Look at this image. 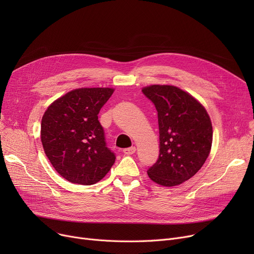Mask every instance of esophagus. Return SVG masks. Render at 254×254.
<instances>
[{
  "label": "esophagus",
  "mask_w": 254,
  "mask_h": 254,
  "mask_svg": "<svg viewBox=\"0 0 254 254\" xmlns=\"http://www.w3.org/2000/svg\"><path fill=\"white\" fill-rule=\"evenodd\" d=\"M135 152H136V147H135V146H131V147H128V148L124 149V153L127 154V155L134 154Z\"/></svg>",
  "instance_id": "34e87169"
}]
</instances>
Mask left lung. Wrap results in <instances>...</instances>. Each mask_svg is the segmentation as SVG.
Segmentation results:
<instances>
[{
  "instance_id": "8db88e82",
  "label": "left lung",
  "mask_w": 254,
  "mask_h": 254,
  "mask_svg": "<svg viewBox=\"0 0 254 254\" xmlns=\"http://www.w3.org/2000/svg\"><path fill=\"white\" fill-rule=\"evenodd\" d=\"M142 92L155 106L159 129V155L147 174L159 185H179L196 174L210 153V117L201 103L176 86L154 84Z\"/></svg>"
}]
</instances>
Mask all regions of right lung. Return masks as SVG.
Wrapping results in <instances>:
<instances>
[{"label":"right lung","mask_w":254,"mask_h":254,"mask_svg":"<svg viewBox=\"0 0 254 254\" xmlns=\"http://www.w3.org/2000/svg\"><path fill=\"white\" fill-rule=\"evenodd\" d=\"M113 91L108 87L71 90L53 102L42 117L45 154L59 174L72 183L95 184L115 162L98 119Z\"/></svg>","instance_id":"right-lung-1"}]
</instances>
